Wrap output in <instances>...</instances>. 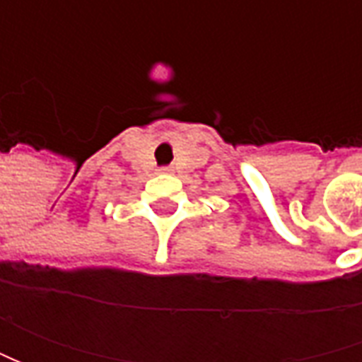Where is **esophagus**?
<instances>
[{"label": "esophagus", "mask_w": 362, "mask_h": 362, "mask_svg": "<svg viewBox=\"0 0 362 362\" xmlns=\"http://www.w3.org/2000/svg\"><path fill=\"white\" fill-rule=\"evenodd\" d=\"M163 171H167V173H171V171H173V169H171V167H165V169H163Z\"/></svg>", "instance_id": "1"}]
</instances>
